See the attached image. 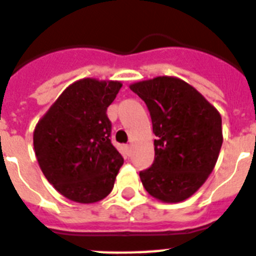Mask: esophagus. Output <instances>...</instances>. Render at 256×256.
<instances>
[{
	"label": "esophagus",
	"mask_w": 256,
	"mask_h": 256,
	"mask_svg": "<svg viewBox=\"0 0 256 256\" xmlns=\"http://www.w3.org/2000/svg\"><path fill=\"white\" fill-rule=\"evenodd\" d=\"M130 150H132V144H126V154H128V155H130Z\"/></svg>",
	"instance_id": "34e87169"
}]
</instances>
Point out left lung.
<instances>
[{"label":"left lung","mask_w":256,"mask_h":256,"mask_svg":"<svg viewBox=\"0 0 256 256\" xmlns=\"http://www.w3.org/2000/svg\"><path fill=\"white\" fill-rule=\"evenodd\" d=\"M148 106L156 136L155 160L140 172L144 190L162 202H180L205 183L223 144L222 116L191 84L156 76L130 86Z\"/></svg>","instance_id":"obj_1"}]
</instances>
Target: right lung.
I'll return each mask as SVG.
<instances>
[{
	"label": "right lung",
	"mask_w": 256,
	"mask_h": 256,
	"mask_svg": "<svg viewBox=\"0 0 256 256\" xmlns=\"http://www.w3.org/2000/svg\"><path fill=\"white\" fill-rule=\"evenodd\" d=\"M122 86L118 80L79 79L36 126L33 144L40 170L69 200L92 204L114 187L124 160L110 141L106 110Z\"/></svg>",
	"instance_id": "obj_1"
}]
</instances>
